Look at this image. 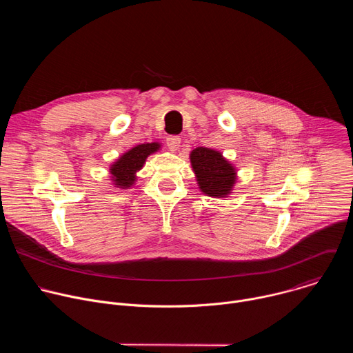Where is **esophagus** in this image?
Returning a JSON list of instances; mask_svg holds the SVG:
<instances>
[{
	"label": "esophagus",
	"mask_w": 353,
	"mask_h": 353,
	"mask_svg": "<svg viewBox=\"0 0 353 353\" xmlns=\"http://www.w3.org/2000/svg\"><path fill=\"white\" fill-rule=\"evenodd\" d=\"M166 143H168V148L172 150V152H176V150L180 148L181 138L177 137V135H170V137H168Z\"/></svg>",
	"instance_id": "34e87169"
}]
</instances>
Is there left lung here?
<instances>
[{
	"instance_id": "1",
	"label": "left lung",
	"mask_w": 353,
	"mask_h": 353,
	"mask_svg": "<svg viewBox=\"0 0 353 353\" xmlns=\"http://www.w3.org/2000/svg\"><path fill=\"white\" fill-rule=\"evenodd\" d=\"M190 162L199 190L208 196L225 198L236 184V168L219 150L198 146L190 152Z\"/></svg>"
}]
</instances>
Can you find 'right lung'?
Returning a JSON list of instances; mask_svg holds the SVG:
<instances>
[{"instance_id":"obj_1","label":"right lung","mask_w":353,"mask_h":353,"mask_svg":"<svg viewBox=\"0 0 353 353\" xmlns=\"http://www.w3.org/2000/svg\"><path fill=\"white\" fill-rule=\"evenodd\" d=\"M159 142L139 143L123 154L113 165H110V177L116 187L127 190L137 181V173L142 169L146 158L161 149Z\"/></svg>"}]
</instances>
